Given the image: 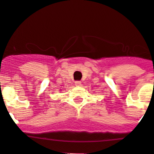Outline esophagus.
Segmentation results:
<instances>
[{
    "mask_svg": "<svg viewBox=\"0 0 154 154\" xmlns=\"http://www.w3.org/2000/svg\"><path fill=\"white\" fill-rule=\"evenodd\" d=\"M75 85H76V86H81V85H82V82H81L80 81H76V82H75Z\"/></svg>",
    "mask_w": 154,
    "mask_h": 154,
    "instance_id": "esophagus-1",
    "label": "esophagus"
}]
</instances>
